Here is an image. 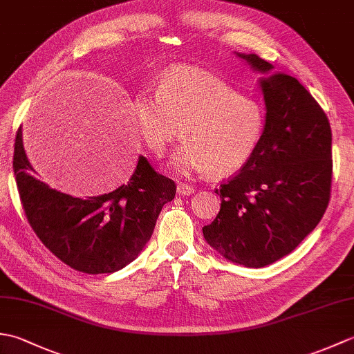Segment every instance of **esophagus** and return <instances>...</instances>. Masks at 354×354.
I'll use <instances>...</instances> for the list:
<instances>
[{
    "mask_svg": "<svg viewBox=\"0 0 354 354\" xmlns=\"http://www.w3.org/2000/svg\"><path fill=\"white\" fill-rule=\"evenodd\" d=\"M178 193L183 194V196H190L192 193H194V187H192L190 184H185V183H179Z\"/></svg>",
    "mask_w": 354,
    "mask_h": 354,
    "instance_id": "obj_1",
    "label": "esophagus"
}]
</instances>
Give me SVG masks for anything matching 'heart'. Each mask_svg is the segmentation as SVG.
Returning <instances> with one entry per match:
<instances>
[{
	"mask_svg": "<svg viewBox=\"0 0 354 354\" xmlns=\"http://www.w3.org/2000/svg\"><path fill=\"white\" fill-rule=\"evenodd\" d=\"M133 117L141 138L155 155L187 138L171 165L179 171H207L213 178L234 175L251 160L266 126L263 104L198 68H176L156 93L140 91Z\"/></svg>",
	"mask_w": 354,
	"mask_h": 354,
	"instance_id": "obj_1",
	"label": "heart"
}]
</instances>
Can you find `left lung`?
<instances>
[{"mask_svg": "<svg viewBox=\"0 0 354 354\" xmlns=\"http://www.w3.org/2000/svg\"><path fill=\"white\" fill-rule=\"evenodd\" d=\"M255 71L274 68L240 55ZM266 126L251 160L221 184V212L202 228L208 245L232 263L263 268L290 254L324 216L332 190V129L299 82L283 73L260 79Z\"/></svg>", "mask_w": 354, "mask_h": 354, "instance_id": "left-lung-1", "label": "left lung"}]
</instances>
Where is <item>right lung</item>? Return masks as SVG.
I'll use <instances>...</instances> for the list:
<instances>
[{
  "label": "right lung",
  "instance_id": "right-lung-1",
  "mask_svg": "<svg viewBox=\"0 0 354 354\" xmlns=\"http://www.w3.org/2000/svg\"><path fill=\"white\" fill-rule=\"evenodd\" d=\"M13 170L22 208L41 242L65 265L85 274H111L138 257L152 236L161 208L176 185L145 156L127 184L99 196L74 198L35 178L17 132Z\"/></svg>",
  "mask_w": 354,
  "mask_h": 354
}]
</instances>
